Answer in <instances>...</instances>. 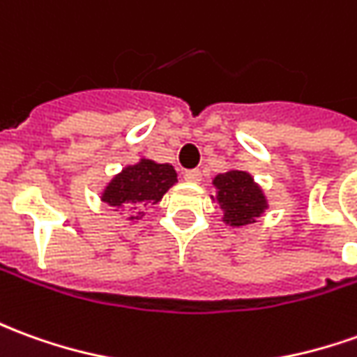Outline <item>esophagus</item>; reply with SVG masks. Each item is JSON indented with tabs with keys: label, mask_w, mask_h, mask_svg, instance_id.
<instances>
[{
	"label": "esophagus",
	"mask_w": 357,
	"mask_h": 357,
	"mask_svg": "<svg viewBox=\"0 0 357 357\" xmlns=\"http://www.w3.org/2000/svg\"><path fill=\"white\" fill-rule=\"evenodd\" d=\"M183 178H185V181H191V183H199L203 179V174H201V170H187L183 174Z\"/></svg>",
	"instance_id": "esophagus-1"
}]
</instances>
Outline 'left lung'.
<instances>
[{
    "label": "left lung",
    "mask_w": 357,
    "mask_h": 357,
    "mask_svg": "<svg viewBox=\"0 0 357 357\" xmlns=\"http://www.w3.org/2000/svg\"><path fill=\"white\" fill-rule=\"evenodd\" d=\"M216 187V203L220 204L222 220L228 226H248L268 208L263 189L257 185L251 174L243 170H228L213 179Z\"/></svg>",
    "instance_id": "1"
}]
</instances>
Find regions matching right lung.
Masks as SVG:
<instances>
[{"label":"right lung","mask_w":357,"mask_h":357,"mask_svg":"<svg viewBox=\"0 0 357 357\" xmlns=\"http://www.w3.org/2000/svg\"><path fill=\"white\" fill-rule=\"evenodd\" d=\"M178 181V174L172 164L141 158L137 164L126 166L123 170L109 179L102 191V203L116 208H141L144 204L160 203L166 191ZM143 213L129 216L127 220H139Z\"/></svg>","instance_id":"right-lung-1"}]
</instances>
